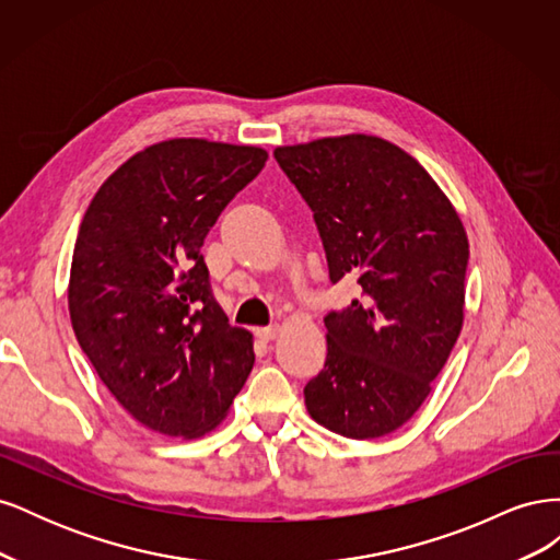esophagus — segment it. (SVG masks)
Wrapping results in <instances>:
<instances>
[{"label": "esophagus", "mask_w": 560, "mask_h": 560, "mask_svg": "<svg viewBox=\"0 0 560 560\" xmlns=\"http://www.w3.org/2000/svg\"><path fill=\"white\" fill-rule=\"evenodd\" d=\"M254 334H257L259 341L268 343V341H273V338L280 334V327H278V325H273V327H261V329H257Z\"/></svg>", "instance_id": "34e87169"}]
</instances>
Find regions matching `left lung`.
<instances>
[{
    "label": "left lung",
    "mask_w": 560,
    "mask_h": 560,
    "mask_svg": "<svg viewBox=\"0 0 560 560\" xmlns=\"http://www.w3.org/2000/svg\"><path fill=\"white\" fill-rule=\"evenodd\" d=\"M313 210L329 280L362 296L325 317V369L303 387L313 420L376 439L409 420L463 329L469 243L451 200L399 147L343 135L273 151Z\"/></svg>",
    "instance_id": "obj_1"
}]
</instances>
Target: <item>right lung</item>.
Listing matches in <instances>:
<instances>
[{"instance_id": "add662e5", "label": "right lung", "mask_w": 560, "mask_h": 560, "mask_svg": "<svg viewBox=\"0 0 560 560\" xmlns=\"http://www.w3.org/2000/svg\"><path fill=\"white\" fill-rule=\"evenodd\" d=\"M266 159L259 147L194 138L151 144L81 219L67 292L77 341L149 430L202 436L249 376L252 334L229 325L200 247Z\"/></svg>"}]
</instances>
